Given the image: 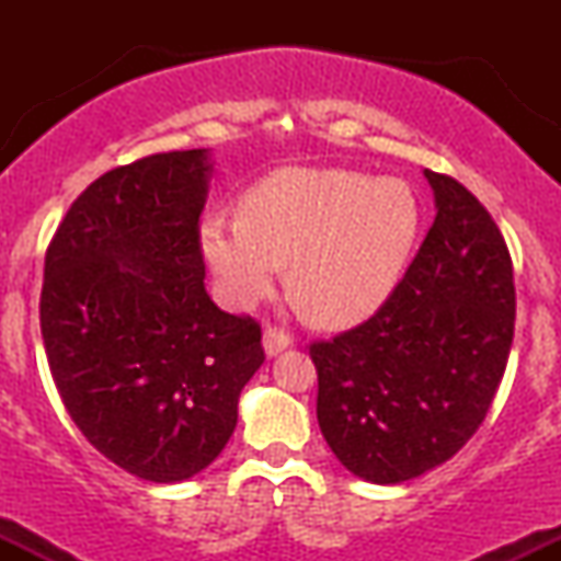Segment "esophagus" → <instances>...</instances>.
Masks as SVG:
<instances>
[{
	"label": "esophagus",
	"mask_w": 561,
	"mask_h": 561,
	"mask_svg": "<svg viewBox=\"0 0 561 561\" xmlns=\"http://www.w3.org/2000/svg\"><path fill=\"white\" fill-rule=\"evenodd\" d=\"M293 343V337L285 330H279V327H266L263 330V347H266L268 356H276V353H282L285 347H289Z\"/></svg>",
	"instance_id": "34e87169"
}]
</instances>
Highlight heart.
I'll list each match as a JSON object with an SVG mask.
<instances>
[{
  "label": "heart",
  "mask_w": 561,
  "mask_h": 561,
  "mask_svg": "<svg viewBox=\"0 0 561 561\" xmlns=\"http://www.w3.org/2000/svg\"><path fill=\"white\" fill-rule=\"evenodd\" d=\"M420 227V199L401 179L285 169L244 195L242 214L205 218L203 253L234 306L266 298L289 261L302 311L321 324H351L388 300Z\"/></svg>",
  "instance_id": "heart-1"
}]
</instances>
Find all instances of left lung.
Wrapping results in <instances>:
<instances>
[{
  "mask_svg": "<svg viewBox=\"0 0 561 561\" xmlns=\"http://www.w3.org/2000/svg\"><path fill=\"white\" fill-rule=\"evenodd\" d=\"M435 221L371 319L313 340L317 416L345 469L377 485L420 478L478 433L514 337V272L493 216L424 171Z\"/></svg>",
  "mask_w": 561,
  "mask_h": 561,
  "instance_id": "8db88e82",
  "label": "left lung"
}]
</instances>
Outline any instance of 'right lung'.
I'll return each mask as SVG.
<instances>
[{"label": "right lung", "instance_id": "right-lung-1", "mask_svg": "<svg viewBox=\"0 0 561 561\" xmlns=\"http://www.w3.org/2000/svg\"><path fill=\"white\" fill-rule=\"evenodd\" d=\"M208 152H158L102 173L57 227L38 300L49 371L102 456L179 482L221 454L266 358L261 324L205 293Z\"/></svg>", "mask_w": 561, "mask_h": 561}]
</instances>
